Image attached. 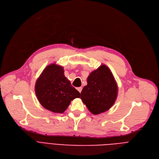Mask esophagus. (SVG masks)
<instances>
[{
    "label": "esophagus",
    "instance_id": "34e87169",
    "mask_svg": "<svg viewBox=\"0 0 159 159\" xmlns=\"http://www.w3.org/2000/svg\"><path fill=\"white\" fill-rule=\"evenodd\" d=\"M82 89V88L81 87H79V88H77V89L79 91V93H81Z\"/></svg>",
    "mask_w": 159,
    "mask_h": 159
}]
</instances>
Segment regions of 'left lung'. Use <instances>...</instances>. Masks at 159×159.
Returning <instances> with one entry per match:
<instances>
[{
	"mask_svg": "<svg viewBox=\"0 0 159 159\" xmlns=\"http://www.w3.org/2000/svg\"><path fill=\"white\" fill-rule=\"evenodd\" d=\"M87 82L80 98L89 111L97 115L110 109L117 97L118 86L109 68L101 65L89 74Z\"/></svg>",
	"mask_w": 159,
	"mask_h": 159,
	"instance_id": "obj_1",
	"label": "left lung"
}]
</instances>
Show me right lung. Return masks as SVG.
Here are the masks:
<instances>
[{"label":"right lung","instance_id":"1","mask_svg":"<svg viewBox=\"0 0 159 159\" xmlns=\"http://www.w3.org/2000/svg\"><path fill=\"white\" fill-rule=\"evenodd\" d=\"M38 101L46 110L62 113L71 101L80 97L65 75L63 67L56 64L48 66L37 79L35 86Z\"/></svg>","mask_w":159,"mask_h":159}]
</instances>
